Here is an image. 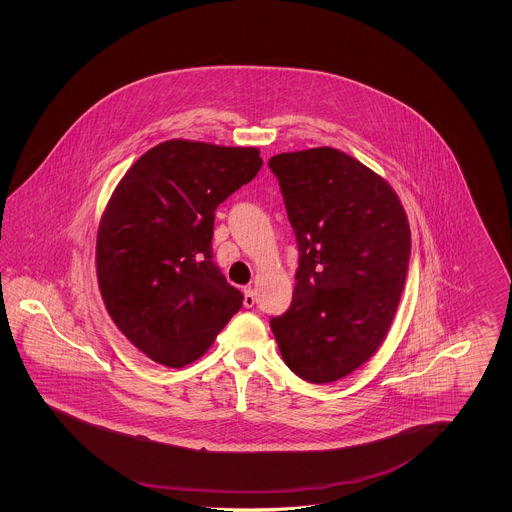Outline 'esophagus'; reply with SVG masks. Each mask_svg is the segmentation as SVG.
I'll use <instances>...</instances> for the list:
<instances>
[{"label": "esophagus", "mask_w": 512, "mask_h": 512, "mask_svg": "<svg viewBox=\"0 0 512 512\" xmlns=\"http://www.w3.org/2000/svg\"><path fill=\"white\" fill-rule=\"evenodd\" d=\"M255 305V292L251 288H245L244 290V307L251 309Z\"/></svg>", "instance_id": "34e87169"}]
</instances>
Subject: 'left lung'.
<instances>
[{
    "label": "left lung",
    "mask_w": 512,
    "mask_h": 512,
    "mask_svg": "<svg viewBox=\"0 0 512 512\" xmlns=\"http://www.w3.org/2000/svg\"><path fill=\"white\" fill-rule=\"evenodd\" d=\"M268 167L299 249L292 305L270 328L299 378L336 382L390 330L411 257L409 220L390 184L340 149L280 153Z\"/></svg>",
    "instance_id": "left-lung-1"
}]
</instances>
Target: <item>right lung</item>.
I'll use <instances>...</instances> for the list:
<instances>
[{
  "mask_svg": "<svg viewBox=\"0 0 512 512\" xmlns=\"http://www.w3.org/2000/svg\"><path fill=\"white\" fill-rule=\"evenodd\" d=\"M261 167L255 147L169 140L146 151L111 195L96 245L99 292L151 361L194 363L240 311L244 293L213 261L215 211Z\"/></svg>",
  "mask_w": 512,
  "mask_h": 512,
  "instance_id": "1",
  "label": "right lung"
}]
</instances>
